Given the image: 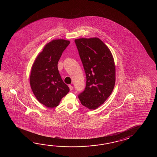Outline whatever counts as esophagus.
Here are the masks:
<instances>
[{
	"label": "esophagus",
	"mask_w": 157,
	"mask_h": 157,
	"mask_svg": "<svg viewBox=\"0 0 157 157\" xmlns=\"http://www.w3.org/2000/svg\"><path fill=\"white\" fill-rule=\"evenodd\" d=\"M68 86H69V88H70V90L71 91V90H73V86H72V85H68Z\"/></svg>",
	"instance_id": "esophagus-1"
}]
</instances>
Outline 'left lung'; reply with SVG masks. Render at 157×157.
<instances>
[{
    "label": "left lung",
    "instance_id": "8db88e82",
    "mask_svg": "<svg viewBox=\"0 0 157 157\" xmlns=\"http://www.w3.org/2000/svg\"><path fill=\"white\" fill-rule=\"evenodd\" d=\"M75 43L86 76L85 90L78 97L83 106L95 109L113 90L116 80L113 58L99 38L78 39Z\"/></svg>",
    "mask_w": 157,
    "mask_h": 157
}]
</instances>
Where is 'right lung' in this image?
I'll list each match as a JSON object with an SVG mask.
<instances>
[{
  "mask_svg": "<svg viewBox=\"0 0 157 157\" xmlns=\"http://www.w3.org/2000/svg\"><path fill=\"white\" fill-rule=\"evenodd\" d=\"M59 39L47 44L36 58L30 75V85L38 101L48 108L57 107L70 89L58 69V62L70 44Z\"/></svg>",
  "mask_w": 157,
  "mask_h": 157,
  "instance_id": "add662e5",
  "label": "right lung"
}]
</instances>
